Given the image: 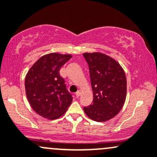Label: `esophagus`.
<instances>
[{
	"instance_id": "obj_1",
	"label": "esophagus",
	"mask_w": 157,
	"mask_h": 157,
	"mask_svg": "<svg viewBox=\"0 0 157 157\" xmlns=\"http://www.w3.org/2000/svg\"><path fill=\"white\" fill-rule=\"evenodd\" d=\"M80 95H81V92H80V90H79V91H77V93H76V97H79V96H80Z\"/></svg>"
}]
</instances>
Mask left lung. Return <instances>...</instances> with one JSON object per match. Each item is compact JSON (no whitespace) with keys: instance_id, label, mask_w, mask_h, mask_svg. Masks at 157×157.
Instances as JSON below:
<instances>
[{"instance_id":"left-lung-1","label":"left lung","mask_w":157,"mask_h":157,"mask_svg":"<svg viewBox=\"0 0 157 157\" xmlns=\"http://www.w3.org/2000/svg\"><path fill=\"white\" fill-rule=\"evenodd\" d=\"M93 93V104L83 107L92 120L105 121L122 109L127 80L122 67L115 60L102 53H84Z\"/></svg>"}]
</instances>
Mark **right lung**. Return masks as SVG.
Instances as JSON below:
<instances>
[{"instance_id": "obj_1", "label": "right lung", "mask_w": 157, "mask_h": 157, "mask_svg": "<svg viewBox=\"0 0 157 157\" xmlns=\"http://www.w3.org/2000/svg\"><path fill=\"white\" fill-rule=\"evenodd\" d=\"M71 57L58 53L44 55L26 75L25 88L28 101L33 110L44 118H59L72 102V95L59 74L61 67Z\"/></svg>"}]
</instances>
